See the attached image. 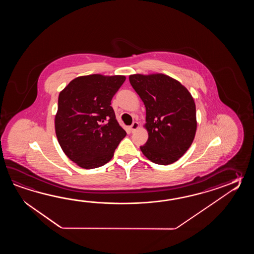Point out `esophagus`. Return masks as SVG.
Returning a JSON list of instances; mask_svg holds the SVG:
<instances>
[{"label": "esophagus", "mask_w": 254, "mask_h": 254, "mask_svg": "<svg viewBox=\"0 0 254 254\" xmlns=\"http://www.w3.org/2000/svg\"><path fill=\"white\" fill-rule=\"evenodd\" d=\"M130 130L133 132V131H135L136 129H138L139 128V123H137V122H134L132 125H130Z\"/></svg>", "instance_id": "1"}]
</instances>
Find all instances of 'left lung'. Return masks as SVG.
Returning <instances> with one entry per match:
<instances>
[{
  "label": "left lung",
  "instance_id": "obj_1",
  "mask_svg": "<svg viewBox=\"0 0 254 254\" xmlns=\"http://www.w3.org/2000/svg\"><path fill=\"white\" fill-rule=\"evenodd\" d=\"M146 108L148 140L140 151L151 162L168 165L189 149L197 129L196 107L189 91L162 73L129 75Z\"/></svg>",
  "mask_w": 254,
  "mask_h": 254
}]
</instances>
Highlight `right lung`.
<instances>
[{"label": "right lung", "mask_w": 254, "mask_h": 254, "mask_svg": "<svg viewBox=\"0 0 254 254\" xmlns=\"http://www.w3.org/2000/svg\"><path fill=\"white\" fill-rule=\"evenodd\" d=\"M125 76H80L60 92L55 132L63 151L83 169L112 160L126 131L111 106Z\"/></svg>", "instance_id": "obj_1"}]
</instances>
